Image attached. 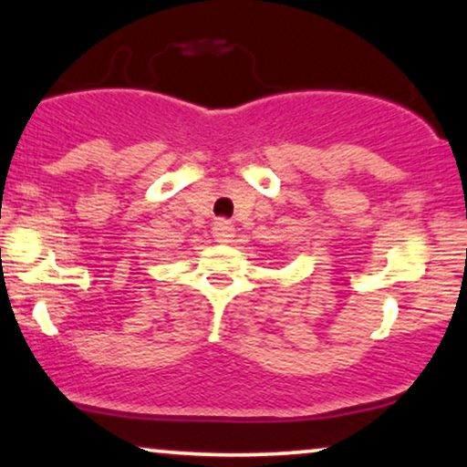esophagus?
I'll return each instance as SVG.
<instances>
[{
	"label": "esophagus",
	"instance_id": "1",
	"mask_svg": "<svg viewBox=\"0 0 467 467\" xmlns=\"http://www.w3.org/2000/svg\"><path fill=\"white\" fill-rule=\"evenodd\" d=\"M234 237V226L228 220H217L213 222V239L217 244H230V239Z\"/></svg>",
	"mask_w": 467,
	"mask_h": 467
}]
</instances>
